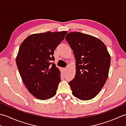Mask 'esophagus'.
I'll return each instance as SVG.
<instances>
[{
    "label": "esophagus",
    "instance_id": "obj_1",
    "mask_svg": "<svg viewBox=\"0 0 126 126\" xmlns=\"http://www.w3.org/2000/svg\"><path fill=\"white\" fill-rule=\"evenodd\" d=\"M63 70L64 71H66V70H67V69H66V68H63Z\"/></svg>",
    "mask_w": 126,
    "mask_h": 126
}]
</instances>
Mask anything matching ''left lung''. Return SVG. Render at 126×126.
Wrapping results in <instances>:
<instances>
[{"label": "left lung", "mask_w": 126, "mask_h": 126, "mask_svg": "<svg viewBox=\"0 0 126 126\" xmlns=\"http://www.w3.org/2000/svg\"><path fill=\"white\" fill-rule=\"evenodd\" d=\"M76 60V73L69 82L72 93L81 100L95 97L107 79L110 57L100 39L78 32L65 37Z\"/></svg>", "instance_id": "8db88e82"}]
</instances>
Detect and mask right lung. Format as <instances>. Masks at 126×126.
Returning <instances> with one entry per match:
<instances>
[{"instance_id": "add662e5", "label": "right lung", "mask_w": 126, "mask_h": 126, "mask_svg": "<svg viewBox=\"0 0 126 126\" xmlns=\"http://www.w3.org/2000/svg\"><path fill=\"white\" fill-rule=\"evenodd\" d=\"M66 31L33 34L19 49L16 64L29 92L37 98L47 100L56 94L60 71L52 61L54 51L64 39Z\"/></svg>"}]
</instances>
